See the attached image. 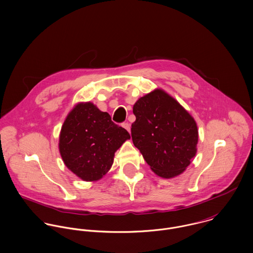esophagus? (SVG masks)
<instances>
[{
	"label": "esophagus",
	"mask_w": 253,
	"mask_h": 253,
	"mask_svg": "<svg viewBox=\"0 0 253 253\" xmlns=\"http://www.w3.org/2000/svg\"><path fill=\"white\" fill-rule=\"evenodd\" d=\"M122 127H123L124 129H126L128 132H130V130H131V125H130L128 122L123 123V124H122Z\"/></svg>",
	"instance_id": "34e87169"
}]
</instances>
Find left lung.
I'll return each mask as SVG.
<instances>
[{
    "label": "left lung",
    "instance_id": "1",
    "mask_svg": "<svg viewBox=\"0 0 253 253\" xmlns=\"http://www.w3.org/2000/svg\"><path fill=\"white\" fill-rule=\"evenodd\" d=\"M133 113V143L150 169L163 178L181 174L196 155L199 134L195 119L160 88L140 97Z\"/></svg>",
    "mask_w": 253,
    "mask_h": 253
}]
</instances>
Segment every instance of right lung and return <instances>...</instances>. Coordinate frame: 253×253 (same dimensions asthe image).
<instances>
[{"label": "right lung", "instance_id": "add662e5", "mask_svg": "<svg viewBox=\"0 0 253 253\" xmlns=\"http://www.w3.org/2000/svg\"><path fill=\"white\" fill-rule=\"evenodd\" d=\"M131 137L93 103L77 104L67 115L59 136L64 164L84 181H96L112 168L116 150Z\"/></svg>", "mask_w": 253, "mask_h": 253}]
</instances>
